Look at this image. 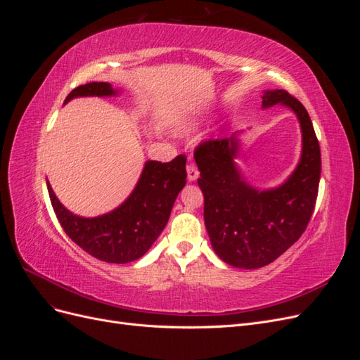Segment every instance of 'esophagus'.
Listing matches in <instances>:
<instances>
[{
  "instance_id": "1",
  "label": "esophagus",
  "mask_w": 360,
  "mask_h": 360,
  "mask_svg": "<svg viewBox=\"0 0 360 360\" xmlns=\"http://www.w3.org/2000/svg\"><path fill=\"white\" fill-rule=\"evenodd\" d=\"M186 171H188V181H191V183H193L200 177V171L197 169V167L193 165V163H189V165L186 167Z\"/></svg>"
}]
</instances>
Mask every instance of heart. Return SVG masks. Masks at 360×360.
Listing matches in <instances>:
<instances>
[{"instance_id":"obj_1","label":"heart","mask_w":360,"mask_h":360,"mask_svg":"<svg viewBox=\"0 0 360 360\" xmlns=\"http://www.w3.org/2000/svg\"><path fill=\"white\" fill-rule=\"evenodd\" d=\"M200 129V123L197 122H188L184 123L179 127V134L183 135V136H188V135H193L197 130Z\"/></svg>"}]
</instances>
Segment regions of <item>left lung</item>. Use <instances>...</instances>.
<instances>
[{"label":"left lung","mask_w":360,"mask_h":360,"mask_svg":"<svg viewBox=\"0 0 360 360\" xmlns=\"http://www.w3.org/2000/svg\"><path fill=\"white\" fill-rule=\"evenodd\" d=\"M261 99L263 110L285 106L300 124L302 155L284 183L263 191L248 183L236 163L242 132L207 141L193 155L201 172L198 184L212 248L238 269L267 266L299 240L314 212L321 174L320 146L304 106L284 90H266Z\"/></svg>","instance_id":"1"}]
</instances>
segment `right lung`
<instances>
[{"mask_svg":"<svg viewBox=\"0 0 360 360\" xmlns=\"http://www.w3.org/2000/svg\"><path fill=\"white\" fill-rule=\"evenodd\" d=\"M120 90L108 82H90L70 91L64 103L76 97H111ZM186 184V159L168 163L147 160L136 186L117 209L84 217L64 207L46 179L49 198L63 230L86 254L105 263L124 264L143 257L165 228L177 195Z\"/></svg>","mask_w":360,"mask_h":360,"instance_id":"right-lung-1","label":"right lung"}]
</instances>
